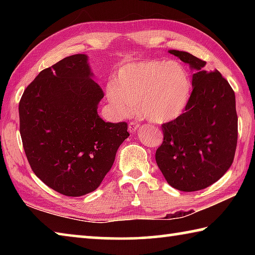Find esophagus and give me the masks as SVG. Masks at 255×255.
<instances>
[{"instance_id": "1", "label": "esophagus", "mask_w": 255, "mask_h": 255, "mask_svg": "<svg viewBox=\"0 0 255 255\" xmlns=\"http://www.w3.org/2000/svg\"><path fill=\"white\" fill-rule=\"evenodd\" d=\"M138 127H139V124H138L137 122H130L128 126V130H129V132H135L138 129Z\"/></svg>"}]
</instances>
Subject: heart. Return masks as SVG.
<instances>
[{"mask_svg":"<svg viewBox=\"0 0 255 255\" xmlns=\"http://www.w3.org/2000/svg\"><path fill=\"white\" fill-rule=\"evenodd\" d=\"M190 89L188 72L176 60H141L120 66L106 96L116 117L129 118L139 108L145 118L162 124L182 114Z\"/></svg>","mask_w":255,"mask_h":255,"instance_id":"heart-1","label":"heart"}]
</instances>
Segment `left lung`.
Returning a JSON list of instances; mask_svg holds the SVG:
<instances>
[{"label":"left lung","mask_w":255,"mask_h":255,"mask_svg":"<svg viewBox=\"0 0 255 255\" xmlns=\"http://www.w3.org/2000/svg\"><path fill=\"white\" fill-rule=\"evenodd\" d=\"M169 53L196 72L185 111L162 125L164 139L155 159L171 187L185 192L197 191L221 179L234 159L235 93L218 71L204 70V60L187 51L172 49Z\"/></svg>","instance_id":"8db88e82"}]
</instances>
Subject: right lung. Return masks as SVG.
Instances as JSON below:
<instances>
[{"label": "right lung", "mask_w": 255, "mask_h": 255, "mask_svg": "<svg viewBox=\"0 0 255 255\" xmlns=\"http://www.w3.org/2000/svg\"><path fill=\"white\" fill-rule=\"evenodd\" d=\"M92 77L88 56H68L41 71L19 103L30 166L46 185L68 197L94 191L129 136L126 123H106L98 115L105 94Z\"/></svg>", "instance_id": "right-lung-1"}]
</instances>
